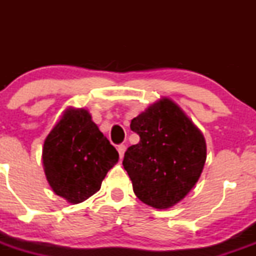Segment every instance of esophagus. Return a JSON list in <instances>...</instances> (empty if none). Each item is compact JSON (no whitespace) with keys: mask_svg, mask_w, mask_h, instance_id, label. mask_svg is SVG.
Returning a JSON list of instances; mask_svg holds the SVG:
<instances>
[{"mask_svg":"<svg viewBox=\"0 0 256 256\" xmlns=\"http://www.w3.org/2000/svg\"><path fill=\"white\" fill-rule=\"evenodd\" d=\"M125 150H126V146H125V144H119V146H118V152H119L120 158L124 156Z\"/></svg>","mask_w":256,"mask_h":256,"instance_id":"obj_1","label":"esophagus"}]
</instances>
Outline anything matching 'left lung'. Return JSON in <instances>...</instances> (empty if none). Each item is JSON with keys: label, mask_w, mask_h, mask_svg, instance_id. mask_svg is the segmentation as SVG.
I'll return each instance as SVG.
<instances>
[{"label": "left lung", "mask_w": 256, "mask_h": 256, "mask_svg": "<svg viewBox=\"0 0 256 256\" xmlns=\"http://www.w3.org/2000/svg\"><path fill=\"white\" fill-rule=\"evenodd\" d=\"M140 136L122 165L136 196L158 210L172 207L198 183L206 162L201 131L174 102L162 98L131 120Z\"/></svg>", "instance_id": "8db88e82"}]
</instances>
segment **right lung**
I'll return each mask as SVG.
<instances>
[{
    "label": "right lung",
    "mask_w": 256,
    "mask_h": 256,
    "mask_svg": "<svg viewBox=\"0 0 256 256\" xmlns=\"http://www.w3.org/2000/svg\"><path fill=\"white\" fill-rule=\"evenodd\" d=\"M119 154L85 110H67L44 140L43 166L56 195L80 204L98 192Z\"/></svg>",
    "instance_id": "obj_1"
}]
</instances>
